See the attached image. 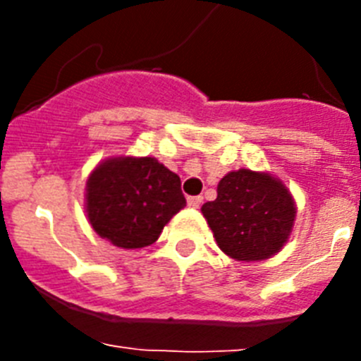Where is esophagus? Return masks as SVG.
I'll return each mask as SVG.
<instances>
[{"instance_id": "34e87169", "label": "esophagus", "mask_w": 361, "mask_h": 361, "mask_svg": "<svg viewBox=\"0 0 361 361\" xmlns=\"http://www.w3.org/2000/svg\"><path fill=\"white\" fill-rule=\"evenodd\" d=\"M200 204H202V197H188V206L190 208H200Z\"/></svg>"}]
</instances>
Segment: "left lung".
<instances>
[{
	"instance_id": "1",
	"label": "left lung",
	"mask_w": 361,
	"mask_h": 361,
	"mask_svg": "<svg viewBox=\"0 0 361 361\" xmlns=\"http://www.w3.org/2000/svg\"><path fill=\"white\" fill-rule=\"evenodd\" d=\"M202 215L228 257L257 262L279 253L288 242L296 204L282 180L242 168L220 178L216 199L204 204Z\"/></svg>"
}]
</instances>
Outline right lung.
I'll return each mask as SVG.
<instances>
[{"label":"right lung","instance_id":"add662e5","mask_svg":"<svg viewBox=\"0 0 361 361\" xmlns=\"http://www.w3.org/2000/svg\"><path fill=\"white\" fill-rule=\"evenodd\" d=\"M184 206L178 175L153 157L106 159L86 180L92 228L123 250L153 244Z\"/></svg>","mask_w":361,"mask_h":361}]
</instances>
